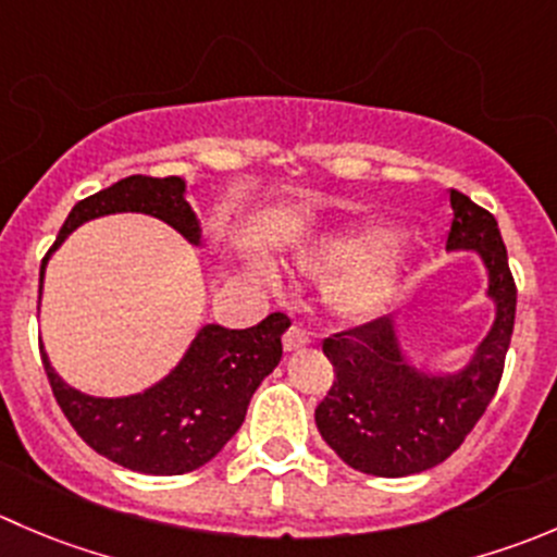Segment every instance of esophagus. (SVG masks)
<instances>
[{
  "mask_svg": "<svg viewBox=\"0 0 557 557\" xmlns=\"http://www.w3.org/2000/svg\"><path fill=\"white\" fill-rule=\"evenodd\" d=\"M310 332H305L301 326H290L288 332L283 334V348L285 350H299V348H307L310 345Z\"/></svg>",
  "mask_w": 557,
  "mask_h": 557,
  "instance_id": "1",
  "label": "esophagus"
}]
</instances>
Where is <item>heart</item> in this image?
I'll use <instances>...</instances> for the list:
<instances>
[{"label":"heart","mask_w":557,"mask_h":557,"mask_svg":"<svg viewBox=\"0 0 557 557\" xmlns=\"http://www.w3.org/2000/svg\"><path fill=\"white\" fill-rule=\"evenodd\" d=\"M403 252L388 231L367 228L337 236L301 258V267L315 274L339 272L329 285V305L339 315L359 318L375 310L397 280Z\"/></svg>","instance_id":"heart-1"}]
</instances>
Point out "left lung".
Here are the masks:
<instances>
[{"mask_svg": "<svg viewBox=\"0 0 557 557\" xmlns=\"http://www.w3.org/2000/svg\"><path fill=\"white\" fill-rule=\"evenodd\" d=\"M446 250H476L498 305L493 329L457 375L410 370L392 318L359 323L323 339L334 381L315 408L318 433L343 462L370 476H410L455 455L498 392L515 332L517 285L498 223L487 209L451 190Z\"/></svg>", "mask_w": 557, "mask_h": 557, "instance_id": "obj_1", "label": "left lung"}]
</instances>
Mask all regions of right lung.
<instances>
[{"instance_id":"1","label":"right lung","mask_w":557,"mask_h":557,"mask_svg":"<svg viewBox=\"0 0 557 557\" xmlns=\"http://www.w3.org/2000/svg\"><path fill=\"white\" fill-rule=\"evenodd\" d=\"M182 193L185 182L180 176L158 180L135 174L119 180L75 203L51 250L81 223L113 212L152 214L198 245V220ZM48 256L42 258L40 280ZM288 326L283 312H272L250 329L203 326L180 367L135 397H89L67 386L48 364L46 354L42 367L62 413L97 455L129 471L180 476L201 468L234 438L245 422L250 397L283 356L280 337Z\"/></svg>"}]
</instances>
